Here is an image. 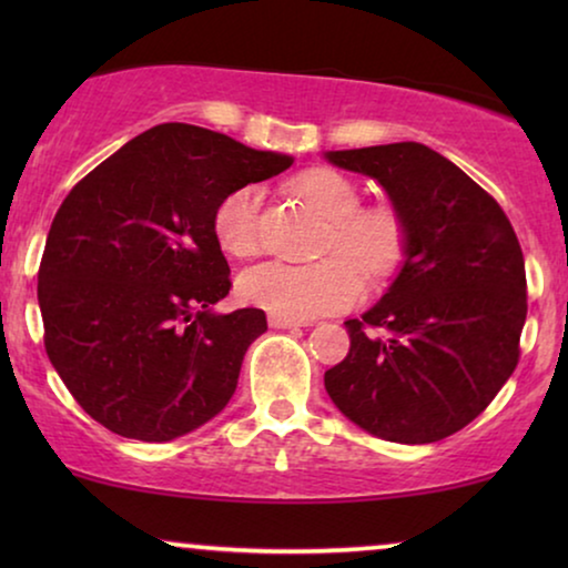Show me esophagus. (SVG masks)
Listing matches in <instances>:
<instances>
[{"label":"esophagus","instance_id":"34e87169","mask_svg":"<svg viewBox=\"0 0 568 568\" xmlns=\"http://www.w3.org/2000/svg\"><path fill=\"white\" fill-rule=\"evenodd\" d=\"M268 325L276 331H286V328H305V321H294V317H284V315H268Z\"/></svg>","mask_w":568,"mask_h":568}]
</instances>
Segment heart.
<instances>
[{"instance_id": "1", "label": "heart", "mask_w": 568, "mask_h": 568, "mask_svg": "<svg viewBox=\"0 0 568 568\" xmlns=\"http://www.w3.org/2000/svg\"><path fill=\"white\" fill-rule=\"evenodd\" d=\"M292 191L331 222L323 251L338 255L315 263H258L240 274V297L294 321L352 307L364 292L357 265L369 278H383L400 263L406 251L403 216L385 204L359 209L356 185L333 168H310L294 175ZM258 204L261 191L255 185H237L216 204L214 235L224 253L247 258L258 251Z\"/></svg>"}]
</instances>
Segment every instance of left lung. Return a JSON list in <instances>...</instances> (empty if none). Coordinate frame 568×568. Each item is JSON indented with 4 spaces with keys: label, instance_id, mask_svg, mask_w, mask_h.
I'll return each mask as SVG.
<instances>
[{
    "label": "left lung",
    "instance_id": "8db88e82",
    "mask_svg": "<svg viewBox=\"0 0 568 568\" xmlns=\"http://www.w3.org/2000/svg\"><path fill=\"white\" fill-rule=\"evenodd\" d=\"M323 158L377 181L406 224L398 274L367 313L344 323L352 348L325 372V390L348 422L379 439H445L468 426L517 367L527 317L519 240L501 206L426 144Z\"/></svg>",
    "mask_w": 568,
    "mask_h": 568
}]
</instances>
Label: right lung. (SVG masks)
Wrapping results in <instances>:
<instances>
[{"label":"right lung","mask_w":568,"mask_h":568,"mask_svg":"<svg viewBox=\"0 0 568 568\" xmlns=\"http://www.w3.org/2000/svg\"><path fill=\"white\" fill-rule=\"evenodd\" d=\"M292 162L160 123L69 191L45 237L38 305L53 369L98 424L170 442L227 406L268 325L263 310H214L232 286L214 209Z\"/></svg>","instance_id":"1"}]
</instances>
